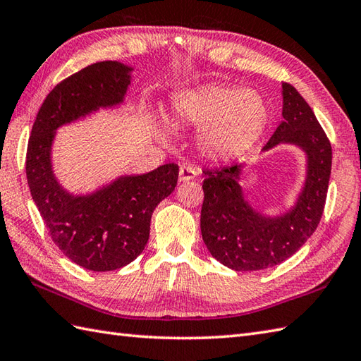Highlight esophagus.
Segmentation results:
<instances>
[{"label": "esophagus", "instance_id": "esophagus-1", "mask_svg": "<svg viewBox=\"0 0 361 361\" xmlns=\"http://www.w3.org/2000/svg\"><path fill=\"white\" fill-rule=\"evenodd\" d=\"M197 175V171L194 167H189V166H181L180 167V181H190L194 180Z\"/></svg>", "mask_w": 361, "mask_h": 361}]
</instances>
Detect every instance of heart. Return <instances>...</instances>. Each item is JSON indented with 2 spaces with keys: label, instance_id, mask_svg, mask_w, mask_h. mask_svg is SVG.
Here are the masks:
<instances>
[{
  "label": "heart",
  "instance_id": "b5f03b06",
  "mask_svg": "<svg viewBox=\"0 0 361 361\" xmlns=\"http://www.w3.org/2000/svg\"><path fill=\"white\" fill-rule=\"evenodd\" d=\"M172 120L183 128L200 129L197 145L207 160L231 161L262 138L271 121V107L255 89L209 85L175 95Z\"/></svg>",
  "mask_w": 361,
  "mask_h": 361
}]
</instances>
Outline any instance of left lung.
<instances>
[{
	"mask_svg": "<svg viewBox=\"0 0 361 361\" xmlns=\"http://www.w3.org/2000/svg\"><path fill=\"white\" fill-rule=\"evenodd\" d=\"M283 121L263 150L297 146L306 157V177L295 203L280 215H267L249 203L241 188L245 164L204 171L201 235L211 255L233 271H262L294 255L312 235L328 194L332 149L305 98L283 82Z\"/></svg>",
	"mask_w": 361,
	"mask_h": 361,
	"instance_id": "obj_1",
	"label": "left lung"
}]
</instances>
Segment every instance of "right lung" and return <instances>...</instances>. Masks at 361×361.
<instances>
[{
    "label": "right lung",
    "instance_id": "add662e5",
    "mask_svg": "<svg viewBox=\"0 0 361 361\" xmlns=\"http://www.w3.org/2000/svg\"><path fill=\"white\" fill-rule=\"evenodd\" d=\"M132 71L118 61H102L56 85L39 107L27 146L29 189L50 237L67 258L94 272L120 269L145 250L155 207L178 181V166L167 163L75 195L54 172L56 130L99 109L123 104Z\"/></svg>",
    "mask_w": 361,
    "mask_h": 361
}]
</instances>
